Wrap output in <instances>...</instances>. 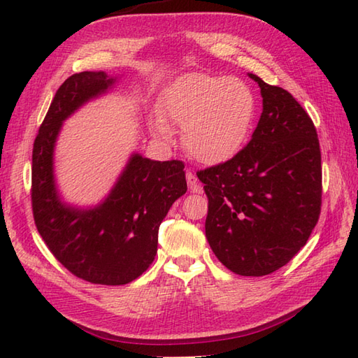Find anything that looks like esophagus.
Returning a JSON list of instances; mask_svg holds the SVG:
<instances>
[{
	"mask_svg": "<svg viewBox=\"0 0 358 358\" xmlns=\"http://www.w3.org/2000/svg\"><path fill=\"white\" fill-rule=\"evenodd\" d=\"M186 181H187L189 189H191L192 192H199V194L201 192V187L199 185V178H196V175L194 172H191V171L186 172Z\"/></svg>",
	"mask_w": 358,
	"mask_h": 358,
	"instance_id": "1",
	"label": "esophagus"
}]
</instances>
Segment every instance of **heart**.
I'll list each match as a JSON object with an SVG mask.
<instances>
[{
	"label": "heart",
	"mask_w": 358,
	"mask_h": 358,
	"mask_svg": "<svg viewBox=\"0 0 358 358\" xmlns=\"http://www.w3.org/2000/svg\"><path fill=\"white\" fill-rule=\"evenodd\" d=\"M162 117L150 121L157 138H171L172 123L183 129L189 155L203 164H222L245 146L257 115V96L246 81L191 72L164 89Z\"/></svg>",
	"instance_id": "obj_1"
}]
</instances>
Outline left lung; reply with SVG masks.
Instances as JSON below:
<instances>
[{
    "instance_id": "1",
    "label": "left lung",
    "mask_w": 358,
    "mask_h": 358,
    "mask_svg": "<svg viewBox=\"0 0 358 358\" xmlns=\"http://www.w3.org/2000/svg\"><path fill=\"white\" fill-rule=\"evenodd\" d=\"M263 112L229 162L200 171L209 200L206 238L227 269L262 277L306 245L322 206V154L313 120L287 90L254 73Z\"/></svg>"
}]
</instances>
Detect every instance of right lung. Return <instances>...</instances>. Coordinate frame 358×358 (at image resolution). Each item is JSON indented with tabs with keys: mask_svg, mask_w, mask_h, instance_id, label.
I'll return each instance as SVG.
<instances>
[{
	"mask_svg": "<svg viewBox=\"0 0 358 358\" xmlns=\"http://www.w3.org/2000/svg\"><path fill=\"white\" fill-rule=\"evenodd\" d=\"M118 77L80 72L57 90L34 143L32 209L36 229L67 271L95 285L138 278L154 262L158 229L187 191L185 164L134 152L104 199L92 206L67 203L57 185L55 148L64 121L113 90Z\"/></svg>",
	"mask_w": 358,
	"mask_h": 358,
	"instance_id": "right-lung-1",
	"label": "right lung"
}]
</instances>
